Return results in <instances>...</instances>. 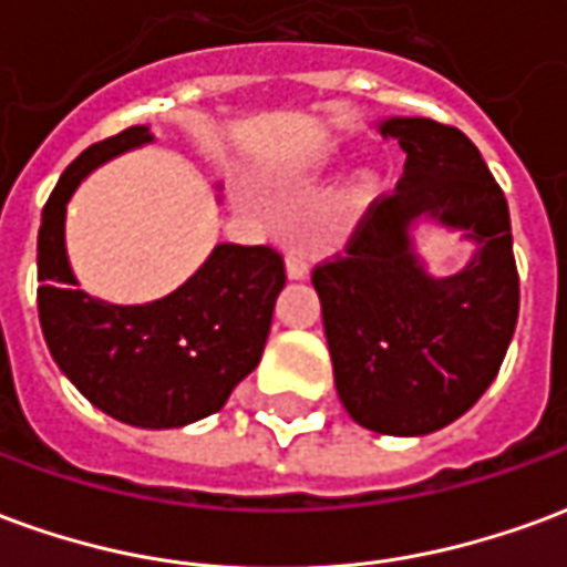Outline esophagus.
Wrapping results in <instances>:
<instances>
[{
    "label": "esophagus",
    "mask_w": 567,
    "mask_h": 567,
    "mask_svg": "<svg viewBox=\"0 0 567 567\" xmlns=\"http://www.w3.org/2000/svg\"><path fill=\"white\" fill-rule=\"evenodd\" d=\"M285 276H288L291 282H297V279H307L309 276V264L300 251H288V258H285Z\"/></svg>",
    "instance_id": "obj_1"
}]
</instances>
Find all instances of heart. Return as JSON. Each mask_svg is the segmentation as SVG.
Here are the masks:
<instances>
[{
    "mask_svg": "<svg viewBox=\"0 0 567 567\" xmlns=\"http://www.w3.org/2000/svg\"><path fill=\"white\" fill-rule=\"evenodd\" d=\"M377 194H380V178L370 173L358 175V182L352 185V199H355V203H368V199H373ZM239 203H255V199H251V194H246V190H239Z\"/></svg>",
    "mask_w": 567,
    "mask_h": 567,
    "instance_id": "obj_1",
    "label": "heart"
}]
</instances>
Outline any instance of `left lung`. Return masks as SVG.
Segmentation results:
<instances>
[{
    "instance_id": "1",
    "label": "left lung",
    "mask_w": 567,
    "mask_h": 567,
    "mask_svg": "<svg viewBox=\"0 0 567 567\" xmlns=\"http://www.w3.org/2000/svg\"><path fill=\"white\" fill-rule=\"evenodd\" d=\"M377 127L406 154L404 175L312 285L346 413L377 434L422 437L464 416L507 355L519 316L511 212L462 130L431 117ZM422 220L475 246L462 271L426 272L415 248Z\"/></svg>"
}]
</instances>
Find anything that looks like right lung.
Here are the masks:
<instances>
[{
	"label": "right lung",
	"instance_id": "1",
	"mask_svg": "<svg viewBox=\"0 0 567 567\" xmlns=\"http://www.w3.org/2000/svg\"><path fill=\"white\" fill-rule=\"evenodd\" d=\"M151 142V127H130L60 175L39 227V321L56 368L96 410L161 431L218 413L258 368L285 267L267 246L221 243L161 300L124 307L87 295L66 255L69 199L93 169Z\"/></svg>",
	"mask_w": 567,
	"mask_h": 567
}]
</instances>
